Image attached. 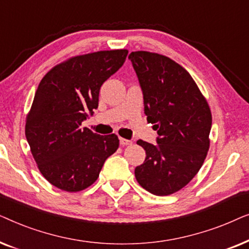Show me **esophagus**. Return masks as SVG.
<instances>
[{
  "instance_id": "34e87169",
  "label": "esophagus",
  "mask_w": 249,
  "mask_h": 249,
  "mask_svg": "<svg viewBox=\"0 0 249 249\" xmlns=\"http://www.w3.org/2000/svg\"><path fill=\"white\" fill-rule=\"evenodd\" d=\"M132 142L129 141V139H124V138H120V145L121 146H128L131 145Z\"/></svg>"
}]
</instances>
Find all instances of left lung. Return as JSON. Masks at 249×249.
I'll use <instances>...</instances> for the list:
<instances>
[{
    "label": "left lung",
    "instance_id": "obj_1",
    "mask_svg": "<svg viewBox=\"0 0 249 249\" xmlns=\"http://www.w3.org/2000/svg\"><path fill=\"white\" fill-rule=\"evenodd\" d=\"M144 97V112L156 144L137 142L146 152L135 169L142 188L156 196L178 192L199 171L210 147L212 115L192 76L175 61L158 53L129 54Z\"/></svg>",
    "mask_w": 249,
    "mask_h": 249
}]
</instances>
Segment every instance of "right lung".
I'll return each instance as SVG.
<instances>
[{
	"instance_id": "add662e5",
	"label": "right lung",
	"mask_w": 249,
	"mask_h": 249,
	"mask_svg": "<svg viewBox=\"0 0 249 249\" xmlns=\"http://www.w3.org/2000/svg\"><path fill=\"white\" fill-rule=\"evenodd\" d=\"M127 50L71 57L50 70L38 85L26 120V138L47 181L80 192L96 181L105 160L119 147L114 134L101 136L83 121L94 114L104 81L122 67Z\"/></svg>"
}]
</instances>
